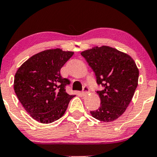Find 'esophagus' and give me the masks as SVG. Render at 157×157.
Wrapping results in <instances>:
<instances>
[{
	"instance_id": "1",
	"label": "esophagus",
	"mask_w": 157,
	"mask_h": 157,
	"mask_svg": "<svg viewBox=\"0 0 157 157\" xmlns=\"http://www.w3.org/2000/svg\"><path fill=\"white\" fill-rule=\"evenodd\" d=\"M89 92V89L86 86V87L83 88V91H82V96H86V95Z\"/></svg>"
}]
</instances>
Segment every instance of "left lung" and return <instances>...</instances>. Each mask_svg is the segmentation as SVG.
Returning a JSON list of instances; mask_svg holds the SVG:
<instances>
[{"label": "left lung", "instance_id": "left-lung-1", "mask_svg": "<svg viewBox=\"0 0 157 157\" xmlns=\"http://www.w3.org/2000/svg\"><path fill=\"white\" fill-rule=\"evenodd\" d=\"M81 55L94 72L97 84L103 86L97 92L100 107L90 111L91 116L104 122L117 120L125 111L137 87L136 63L128 54L109 46H94Z\"/></svg>", "mask_w": 157, "mask_h": 157}]
</instances>
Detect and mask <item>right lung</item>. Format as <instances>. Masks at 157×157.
<instances>
[{
	"label": "right lung",
	"mask_w": 157,
	"mask_h": 157,
	"mask_svg": "<svg viewBox=\"0 0 157 157\" xmlns=\"http://www.w3.org/2000/svg\"><path fill=\"white\" fill-rule=\"evenodd\" d=\"M74 52L52 48L39 52L25 61L16 71L14 90L26 112L41 123H51L63 116L75 95L66 92L68 79L60 69Z\"/></svg>",
	"instance_id": "obj_1"
}]
</instances>
